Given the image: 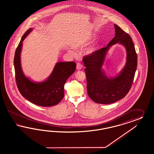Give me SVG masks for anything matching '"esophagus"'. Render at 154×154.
<instances>
[{
  "mask_svg": "<svg viewBox=\"0 0 154 154\" xmlns=\"http://www.w3.org/2000/svg\"><path fill=\"white\" fill-rule=\"evenodd\" d=\"M82 68H83V65H82L81 63H77V69L80 70V69H81Z\"/></svg>",
  "mask_w": 154,
  "mask_h": 154,
  "instance_id": "obj_1",
  "label": "esophagus"
}]
</instances>
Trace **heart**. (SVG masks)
<instances>
[{"instance_id": "b5f03b06", "label": "heart", "mask_w": 154, "mask_h": 154, "mask_svg": "<svg viewBox=\"0 0 154 154\" xmlns=\"http://www.w3.org/2000/svg\"><path fill=\"white\" fill-rule=\"evenodd\" d=\"M93 39V36H88L86 37H84L82 38L81 40H79V42L75 44L74 46L75 47H83L84 46H86L88 45L90 42L91 41V40ZM98 49V46H93L90 47L89 49L88 50L87 52L88 54H91L93 53V52L95 51Z\"/></svg>"}]
</instances>
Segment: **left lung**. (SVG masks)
<instances>
[{
    "label": "left lung",
    "instance_id": "obj_1",
    "mask_svg": "<svg viewBox=\"0 0 154 154\" xmlns=\"http://www.w3.org/2000/svg\"><path fill=\"white\" fill-rule=\"evenodd\" d=\"M115 36L107 46L83 58L89 97L94 102L108 104L124 98L131 86L137 66V55L131 36L114 24ZM119 42L125 47L127 62L121 73L108 78L102 69L106 55L112 45Z\"/></svg>",
    "mask_w": 154,
    "mask_h": 154
}]
</instances>
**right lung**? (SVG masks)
<instances>
[{"mask_svg":"<svg viewBox=\"0 0 154 154\" xmlns=\"http://www.w3.org/2000/svg\"><path fill=\"white\" fill-rule=\"evenodd\" d=\"M32 30L30 28L23 34L15 51L14 62L17 88L23 97L33 104L42 107L55 106L64 97L65 82L75 72L76 64L73 61L57 63L51 74L41 82H34L26 77L21 68L20 54L23 42Z\"/></svg>","mask_w":154,"mask_h":154,"instance_id":"1","label":"right lung"}]
</instances>
